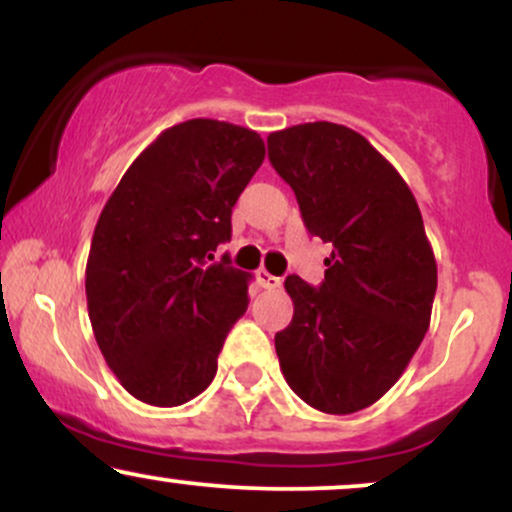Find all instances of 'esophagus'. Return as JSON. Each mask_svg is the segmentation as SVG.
Returning a JSON list of instances; mask_svg holds the SVG:
<instances>
[{
	"instance_id": "esophagus-1",
	"label": "esophagus",
	"mask_w": 512,
	"mask_h": 512,
	"mask_svg": "<svg viewBox=\"0 0 512 512\" xmlns=\"http://www.w3.org/2000/svg\"><path fill=\"white\" fill-rule=\"evenodd\" d=\"M257 284H260L262 289H279L281 279H279V276L269 274L267 269H260V272H257Z\"/></svg>"
}]
</instances>
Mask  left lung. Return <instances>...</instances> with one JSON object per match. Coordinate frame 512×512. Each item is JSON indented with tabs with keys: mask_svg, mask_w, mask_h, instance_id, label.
<instances>
[{
	"mask_svg": "<svg viewBox=\"0 0 512 512\" xmlns=\"http://www.w3.org/2000/svg\"><path fill=\"white\" fill-rule=\"evenodd\" d=\"M310 236L332 243L320 289L286 276L293 320L274 346L286 383L325 414H354L397 383L431 322L436 257L419 204L366 137L305 122L267 137Z\"/></svg>",
	"mask_w": 512,
	"mask_h": 512,
	"instance_id": "obj_1",
	"label": "left lung"
}]
</instances>
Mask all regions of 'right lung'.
Wrapping results in <instances>:
<instances>
[{"mask_svg":"<svg viewBox=\"0 0 512 512\" xmlns=\"http://www.w3.org/2000/svg\"><path fill=\"white\" fill-rule=\"evenodd\" d=\"M262 161L260 134L197 117L161 132L105 202L86 264L88 317L132 397L178 407L214 380L250 298L248 274L211 260Z\"/></svg>","mask_w":512,"mask_h":512,"instance_id":"1","label":"right lung"}]
</instances>
